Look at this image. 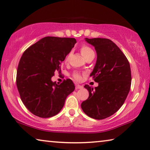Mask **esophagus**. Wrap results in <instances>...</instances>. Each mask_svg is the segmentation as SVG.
<instances>
[{
	"label": "esophagus",
	"instance_id": "1",
	"mask_svg": "<svg viewBox=\"0 0 150 150\" xmlns=\"http://www.w3.org/2000/svg\"><path fill=\"white\" fill-rule=\"evenodd\" d=\"M82 88H83L82 85H75V89H82Z\"/></svg>",
	"mask_w": 150,
	"mask_h": 150
}]
</instances>
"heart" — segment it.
Returning a JSON list of instances; mask_svg holds the SVG:
<instances>
[{
  "label": "heart",
  "mask_w": 150,
  "mask_h": 150,
  "mask_svg": "<svg viewBox=\"0 0 150 150\" xmlns=\"http://www.w3.org/2000/svg\"><path fill=\"white\" fill-rule=\"evenodd\" d=\"M80 51H81V53L83 57L85 59H86L87 57L91 55V54L94 53V52L92 50V49L90 48L89 47L87 46V45H83V46L81 47ZM69 54L66 57L65 61H67L69 60ZM73 77H74L76 80H80L81 78V75L79 74H77V73L74 74Z\"/></svg>",
  "instance_id": "heart-1"
}]
</instances>
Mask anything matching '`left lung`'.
<instances>
[{
	"mask_svg": "<svg viewBox=\"0 0 150 150\" xmlns=\"http://www.w3.org/2000/svg\"><path fill=\"white\" fill-rule=\"evenodd\" d=\"M85 40L96 51V63L90 77L99 85L95 89L85 85L89 96L81 106L89 117L103 120L117 112L127 98L132 83L130 65L125 54L111 40Z\"/></svg>",
	"mask_w": 150,
	"mask_h": 150,
	"instance_id": "8db88e82",
	"label": "left lung"
}]
</instances>
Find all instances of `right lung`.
<instances>
[{"mask_svg":"<svg viewBox=\"0 0 150 150\" xmlns=\"http://www.w3.org/2000/svg\"><path fill=\"white\" fill-rule=\"evenodd\" d=\"M77 42L74 38L46 37L24 52L16 73V86L24 105L42 118L57 114L69 95L75 90L70 79L60 85L51 78L61 73V64Z\"/></svg>","mask_w":150,"mask_h":150,"instance_id":"add662e5","label":"right lung"}]
</instances>
